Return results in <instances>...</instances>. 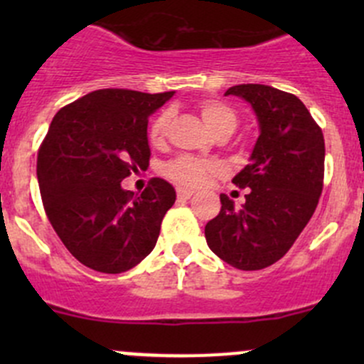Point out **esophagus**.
I'll return each mask as SVG.
<instances>
[{
    "label": "esophagus",
    "instance_id": "obj_1",
    "mask_svg": "<svg viewBox=\"0 0 364 364\" xmlns=\"http://www.w3.org/2000/svg\"><path fill=\"white\" fill-rule=\"evenodd\" d=\"M176 193H178V200H188L190 197L193 196L192 190H186V188H178L176 190Z\"/></svg>",
    "mask_w": 364,
    "mask_h": 364
}]
</instances>
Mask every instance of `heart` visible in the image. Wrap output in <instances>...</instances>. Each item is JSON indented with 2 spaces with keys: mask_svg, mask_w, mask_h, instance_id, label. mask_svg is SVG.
Wrapping results in <instances>:
<instances>
[{
  "mask_svg": "<svg viewBox=\"0 0 364 364\" xmlns=\"http://www.w3.org/2000/svg\"><path fill=\"white\" fill-rule=\"evenodd\" d=\"M200 116L213 134L220 132H234L237 127V116L229 105L218 100H204L199 104ZM172 119V111H161L149 124V141L153 144H161L167 135L168 124ZM215 172V165L211 161L193 159V156H179L168 161L165 167V174L174 183L181 186H199Z\"/></svg>",
  "mask_w": 364,
  "mask_h": 364,
  "instance_id": "heart-1",
  "label": "heart"
}]
</instances>
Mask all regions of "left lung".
<instances>
[{
  "label": "left lung",
  "mask_w": 364,
  "mask_h": 364,
  "mask_svg": "<svg viewBox=\"0 0 364 364\" xmlns=\"http://www.w3.org/2000/svg\"><path fill=\"white\" fill-rule=\"evenodd\" d=\"M248 102L259 123L250 164L232 178L250 188L234 208L222 193V209L209 220L208 247L232 267L264 269L294 245L317 208L324 179V137L303 102L291 93L240 84L225 91Z\"/></svg>",
  "instance_id": "obj_1"
}]
</instances>
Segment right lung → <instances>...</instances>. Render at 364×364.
Wrapping results in <instances>:
<instances>
[{
    "label": "right lung",
    "instance_id": "right-lung-1",
    "mask_svg": "<svg viewBox=\"0 0 364 364\" xmlns=\"http://www.w3.org/2000/svg\"><path fill=\"white\" fill-rule=\"evenodd\" d=\"M172 97L98 90L50 123L36 160L43 208L67 250L91 269L123 273L155 248L176 190L153 178L134 196L121 181L149 165L148 117Z\"/></svg>",
    "mask_w": 364,
    "mask_h": 364
}]
</instances>
